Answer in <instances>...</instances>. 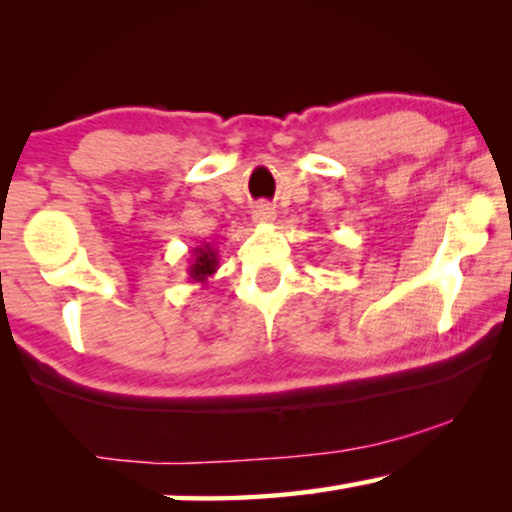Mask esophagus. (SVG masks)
<instances>
[{"mask_svg": "<svg viewBox=\"0 0 512 512\" xmlns=\"http://www.w3.org/2000/svg\"><path fill=\"white\" fill-rule=\"evenodd\" d=\"M251 219H254V223H270L275 219V209L261 202V205H256L254 212H251Z\"/></svg>", "mask_w": 512, "mask_h": 512, "instance_id": "esophagus-1", "label": "esophagus"}]
</instances>
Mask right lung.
Instances as JSON below:
<instances>
[{
	"label": "right lung",
	"mask_w": 512,
	"mask_h": 512,
	"mask_svg": "<svg viewBox=\"0 0 512 512\" xmlns=\"http://www.w3.org/2000/svg\"><path fill=\"white\" fill-rule=\"evenodd\" d=\"M191 265H188V277H191V282H198L205 286L209 277L216 275V270H219V251H216L212 244L202 242L200 247H195L191 251Z\"/></svg>",
	"instance_id": "right-lung-1"
}]
</instances>
